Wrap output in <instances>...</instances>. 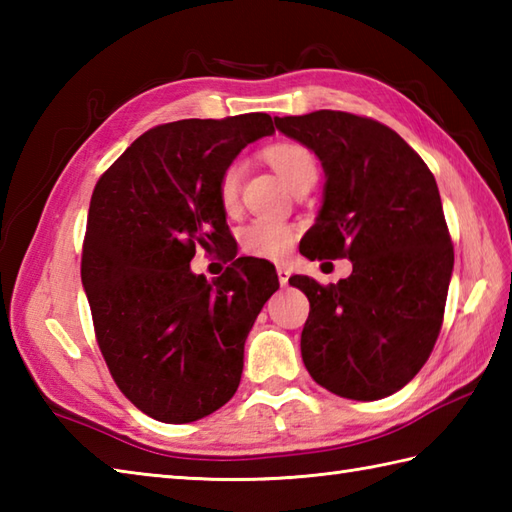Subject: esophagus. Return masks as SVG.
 <instances>
[{
	"mask_svg": "<svg viewBox=\"0 0 512 512\" xmlns=\"http://www.w3.org/2000/svg\"><path fill=\"white\" fill-rule=\"evenodd\" d=\"M277 277H279V284L286 286L288 279H290V270L286 266H277Z\"/></svg>",
	"mask_w": 512,
	"mask_h": 512,
	"instance_id": "1",
	"label": "esophagus"
}]
</instances>
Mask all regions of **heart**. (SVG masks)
<instances>
[{"label":"heart","instance_id":"heart-1","mask_svg":"<svg viewBox=\"0 0 512 512\" xmlns=\"http://www.w3.org/2000/svg\"><path fill=\"white\" fill-rule=\"evenodd\" d=\"M264 158L290 189H295L303 180L314 178L319 171L312 151L299 143L270 145L264 149ZM239 184H242V165L231 162V165L222 169L220 178H217V200H220L226 213L237 211ZM292 242H295V228L286 222L268 220V217H259V220L248 222L242 228V233H239V244H242L244 253L262 259L286 257L290 253Z\"/></svg>","mask_w":512,"mask_h":512}]
</instances>
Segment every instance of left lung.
<instances>
[{"label": "left lung", "mask_w": 512, "mask_h": 512, "mask_svg": "<svg viewBox=\"0 0 512 512\" xmlns=\"http://www.w3.org/2000/svg\"><path fill=\"white\" fill-rule=\"evenodd\" d=\"M275 125L312 149L325 171L306 257L352 262L339 284L290 277L310 301L303 363L336 396H391L427 363L444 319L453 244L436 178L374 118L319 110Z\"/></svg>", "instance_id": "1"}]
</instances>
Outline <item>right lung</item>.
<instances>
[{"label":"right lung","mask_w":512,"mask_h":512,"mask_svg":"<svg viewBox=\"0 0 512 512\" xmlns=\"http://www.w3.org/2000/svg\"><path fill=\"white\" fill-rule=\"evenodd\" d=\"M273 132L262 112L158 125L96 182L81 257L96 343L118 389L154 420H200L237 391L246 336L279 288L275 266L237 257L206 281L189 262L195 246L228 237L222 169Z\"/></svg>","instance_id":"1"}]
</instances>
